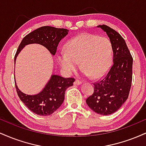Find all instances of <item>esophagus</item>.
I'll return each instance as SVG.
<instances>
[{
	"mask_svg": "<svg viewBox=\"0 0 146 146\" xmlns=\"http://www.w3.org/2000/svg\"><path fill=\"white\" fill-rule=\"evenodd\" d=\"M82 84V82L80 81V80H76L74 82L75 85H80V84Z\"/></svg>",
	"mask_w": 146,
	"mask_h": 146,
	"instance_id": "1",
	"label": "esophagus"
}]
</instances>
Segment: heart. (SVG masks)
Instances as JSON below:
<instances>
[{
    "instance_id": "1",
    "label": "heart",
    "mask_w": 146,
    "mask_h": 146,
    "mask_svg": "<svg viewBox=\"0 0 146 146\" xmlns=\"http://www.w3.org/2000/svg\"><path fill=\"white\" fill-rule=\"evenodd\" d=\"M66 49L58 55V62L66 73L78 69L80 62L84 74L99 78L109 70L113 62V46L106 37L83 33L70 40Z\"/></svg>"
}]
</instances>
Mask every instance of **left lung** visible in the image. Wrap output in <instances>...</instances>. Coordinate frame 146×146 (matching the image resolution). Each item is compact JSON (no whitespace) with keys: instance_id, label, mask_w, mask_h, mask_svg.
<instances>
[{"instance_id":"1","label":"left lung","mask_w":146,"mask_h":146,"mask_svg":"<svg viewBox=\"0 0 146 146\" xmlns=\"http://www.w3.org/2000/svg\"><path fill=\"white\" fill-rule=\"evenodd\" d=\"M106 33L113 46V64L101 80L93 83L94 92L86 99L87 105L96 113H115L128 98L132 80V57L121 35L105 25H98Z\"/></svg>"}]
</instances>
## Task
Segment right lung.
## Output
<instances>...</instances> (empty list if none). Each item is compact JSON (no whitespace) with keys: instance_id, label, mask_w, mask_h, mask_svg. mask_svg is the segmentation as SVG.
I'll use <instances>...</instances> for the list:
<instances>
[{"instance_id":"right-lung-1","label":"right lung","mask_w":146,"mask_h":146,"mask_svg":"<svg viewBox=\"0 0 146 146\" xmlns=\"http://www.w3.org/2000/svg\"><path fill=\"white\" fill-rule=\"evenodd\" d=\"M68 30L44 26L38 28L24 37L21 41L14 57H16L25 45L40 44L46 47L53 56L56 53L57 47L62 39L66 36ZM75 79L64 78L58 75L51 78L40 93L34 95H27L18 89L15 83L16 92L21 100L29 109L36 115L41 116L50 115L54 113L63 103L66 88L73 85Z\"/></svg>"}]
</instances>
